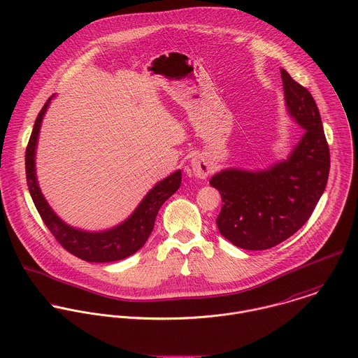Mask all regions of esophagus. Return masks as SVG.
Here are the masks:
<instances>
[{
    "instance_id": "obj_1",
    "label": "esophagus",
    "mask_w": 358,
    "mask_h": 358,
    "mask_svg": "<svg viewBox=\"0 0 358 358\" xmlns=\"http://www.w3.org/2000/svg\"><path fill=\"white\" fill-rule=\"evenodd\" d=\"M192 169L194 172V175L200 179H205L213 169L212 166V162L209 161L208 157L205 155H196L193 159H192Z\"/></svg>"
}]
</instances>
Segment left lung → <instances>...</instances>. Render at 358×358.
<instances>
[{"instance_id": "obj_1", "label": "left lung", "mask_w": 358, "mask_h": 358, "mask_svg": "<svg viewBox=\"0 0 358 358\" xmlns=\"http://www.w3.org/2000/svg\"><path fill=\"white\" fill-rule=\"evenodd\" d=\"M288 115L305 129L285 159L263 169L224 168L209 183L222 197L220 234L238 248L263 251L295 234L311 216L329 173V149L311 94L280 69Z\"/></svg>"}]
</instances>
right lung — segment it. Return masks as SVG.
<instances>
[{"label":"right lung","mask_w":358,"mask_h":358,"mask_svg":"<svg viewBox=\"0 0 358 358\" xmlns=\"http://www.w3.org/2000/svg\"><path fill=\"white\" fill-rule=\"evenodd\" d=\"M53 96L48 99L40 111L26 150V179L33 203L44 223L51 230L53 237L70 254L95 263L115 262L134 255L150 237L159 208L180 187L182 171L178 169L165 179L157 182L153 189L149 190V193L135 208V210L125 220L110 229L90 231L66 223L45 200L38 185L36 169L40 129Z\"/></svg>","instance_id":"right-lung-1"}]
</instances>
